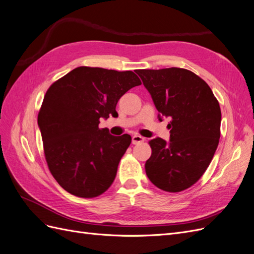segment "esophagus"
I'll list each match as a JSON object with an SVG mask.
<instances>
[{
    "mask_svg": "<svg viewBox=\"0 0 254 254\" xmlns=\"http://www.w3.org/2000/svg\"><path fill=\"white\" fill-rule=\"evenodd\" d=\"M144 141V138L140 135H134L132 137V143L133 144H138V143H141Z\"/></svg>",
    "mask_w": 254,
    "mask_h": 254,
    "instance_id": "34e87169",
    "label": "esophagus"
}]
</instances>
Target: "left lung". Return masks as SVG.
<instances>
[{"mask_svg": "<svg viewBox=\"0 0 254 254\" xmlns=\"http://www.w3.org/2000/svg\"><path fill=\"white\" fill-rule=\"evenodd\" d=\"M156 106L158 119L170 118V141L149 142L145 173L167 192H181L202 176L220 137L222 113L210 86L194 72L178 67L137 69Z\"/></svg>", "mask_w": 254, "mask_h": 254, "instance_id": "1", "label": "left lung"}]
</instances>
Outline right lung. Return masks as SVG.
Wrapping results in <instances>:
<instances>
[{"mask_svg": "<svg viewBox=\"0 0 254 254\" xmlns=\"http://www.w3.org/2000/svg\"><path fill=\"white\" fill-rule=\"evenodd\" d=\"M140 84L130 70L80 66L47 89L38 126L48 168L65 191L92 198L111 187L132 138L111 135L100 119L118 116V100Z\"/></svg>", "mask_w": 254, "mask_h": 254, "instance_id": "obj_1", "label": "right lung"}]
</instances>
